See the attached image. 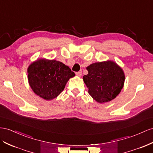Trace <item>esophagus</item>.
Masks as SVG:
<instances>
[{"instance_id": "1", "label": "esophagus", "mask_w": 153, "mask_h": 153, "mask_svg": "<svg viewBox=\"0 0 153 153\" xmlns=\"http://www.w3.org/2000/svg\"><path fill=\"white\" fill-rule=\"evenodd\" d=\"M76 76H82V72H80V71L76 72Z\"/></svg>"}]
</instances>
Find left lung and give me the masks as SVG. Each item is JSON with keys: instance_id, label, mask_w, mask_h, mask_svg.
<instances>
[{"instance_id": "1", "label": "left lung", "mask_w": 153, "mask_h": 153, "mask_svg": "<svg viewBox=\"0 0 153 153\" xmlns=\"http://www.w3.org/2000/svg\"><path fill=\"white\" fill-rule=\"evenodd\" d=\"M86 69L88 74L83 76V80L94 100L100 104L108 102L121 92L125 74L115 62L107 60L93 63Z\"/></svg>"}]
</instances>
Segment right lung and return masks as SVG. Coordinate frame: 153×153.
<instances>
[{
  "mask_svg": "<svg viewBox=\"0 0 153 153\" xmlns=\"http://www.w3.org/2000/svg\"><path fill=\"white\" fill-rule=\"evenodd\" d=\"M27 79L36 95L51 100L62 92L69 78L75 76L68 65L56 60L39 59L29 65Z\"/></svg>",
  "mask_w": 153,
  "mask_h": 153,
  "instance_id": "right-lung-1",
  "label": "right lung"
}]
</instances>
